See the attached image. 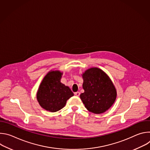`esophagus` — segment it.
<instances>
[{
    "instance_id": "obj_1",
    "label": "esophagus",
    "mask_w": 150,
    "mask_h": 150,
    "mask_svg": "<svg viewBox=\"0 0 150 150\" xmlns=\"http://www.w3.org/2000/svg\"><path fill=\"white\" fill-rule=\"evenodd\" d=\"M75 95L76 96H79V95H80V93L79 92H76V93H75Z\"/></svg>"
}]
</instances>
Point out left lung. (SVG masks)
<instances>
[{
	"instance_id": "8db88e82",
	"label": "left lung",
	"mask_w": 150,
	"mask_h": 150,
	"mask_svg": "<svg viewBox=\"0 0 150 150\" xmlns=\"http://www.w3.org/2000/svg\"><path fill=\"white\" fill-rule=\"evenodd\" d=\"M84 93L80 98L87 109L95 114L108 110L115 103L117 92L115 87L103 71L91 68L82 74Z\"/></svg>"
}]
</instances>
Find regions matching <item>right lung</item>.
<instances>
[{"mask_svg": "<svg viewBox=\"0 0 150 150\" xmlns=\"http://www.w3.org/2000/svg\"><path fill=\"white\" fill-rule=\"evenodd\" d=\"M62 72H49L41 81L37 93V99L44 109L56 112L65 105L67 100L74 96L69 87L60 82Z\"/></svg>", "mask_w": 150, "mask_h": 150, "instance_id": "right-lung-1", "label": "right lung"}]
</instances>
